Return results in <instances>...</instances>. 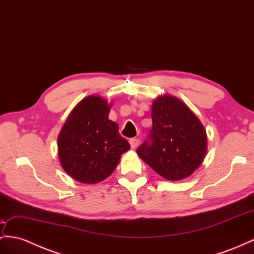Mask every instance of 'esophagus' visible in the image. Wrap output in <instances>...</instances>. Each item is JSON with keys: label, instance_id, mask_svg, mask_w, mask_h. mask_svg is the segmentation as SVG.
Instances as JSON below:
<instances>
[{"label": "esophagus", "instance_id": "34e87169", "mask_svg": "<svg viewBox=\"0 0 254 254\" xmlns=\"http://www.w3.org/2000/svg\"><path fill=\"white\" fill-rule=\"evenodd\" d=\"M139 144V139L138 138H131L129 139V145H131L132 149H135Z\"/></svg>", "mask_w": 254, "mask_h": 254}]
</instances>
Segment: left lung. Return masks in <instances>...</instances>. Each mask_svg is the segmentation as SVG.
Returning <instances> with one entry per match:
<instances>
[{
	"mask_svg": "<svg viewBox=\"0 0 254 254\" xmlns=\"http://www.w3.org/2000/svg\"><path fill=\"white\" fill-rule=\"evenodd\" d=\"M152 127L137 154L162 177L180 180L196 170L206 154V131L190 108L174 96L153 102Z\"/></svg>",
	"mask_w": 254,
	"mask_h": 254,
	"instance_id": "left-lung-1",
	"label": "left lung"
}]
</instances>
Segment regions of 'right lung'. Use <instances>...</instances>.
I'll return each mask as SVG.
<instances>
[{"label":"right lung","mask_w":254,"mask_h":254,"mask_svg":"<svg viewBox=\"0 0 254 254\" xmlns=\"http://www.w3.org/2000/svg\"><path fill=\"white\" fill-rule=\"evenodd\" d=\"M109 107L100 96L87 97L70 113L60 132L61 165L79 183L96 184L107 178L131 147L119 134L118 125L108 119Z\"/></svg>","instance_id":"add662e5"}]
</instances>
